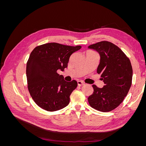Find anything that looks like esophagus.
I'll return each mask as SVG.
<instances>
[{
	"mask_svg": "<svg viewBox=\"0 0 146 146\" xmlns=\"http://www.w3.org/2000/svg\"><path fill=\"white\" fill-rule=\"evenodd\" d=\"M77 84H78V86H83V85H85V83H84L82 81H78Z\"/></svg>",
	"mask_w": 146,
	"mask_h": 146,
	"instance_id": "esophagus-1",
	"label": "esophagus"
}]
</instances>
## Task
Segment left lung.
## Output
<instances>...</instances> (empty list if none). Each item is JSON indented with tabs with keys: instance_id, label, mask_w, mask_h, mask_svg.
Here are the masks:
<instances>
[{
	"instance_id": "obj_1",
	"label": "left lung",
	"mask_w": 146,
	"mask_h": 146,
	"mask_svg": "<svg viewBox=\"0 0 146 146\" xmlns=\"http://www.w3.org/2000/svg\"><path fill=\"white\" fill-rule=\"evenodd\" d=\"M88 48L100 55L97 72L105 84L102 88L92 86L94 92L88 98V102L98 111H111L122 102L130 90L133 76L131 62L121 48L111 42L100 41Z\"/></svg>"
}]
</instances>
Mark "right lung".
I'll use <instances>...</instances> for the list:
<instances>
[{
    "instance_id": "right-lung-1",
    "label": "right lung",
    "mask_w": 146,
    "mask_h": 146,
    "mask_svg": "<svg viewBox=\"0 0 146 146\" xmlns=\"http://www.w3.org/2000/svg\"><path fill=\"white\" fill-rule=\"evenodd\" d=\"M81 47L50 42L38 46L31 52L26 68L28 90L39 107L55 111L68 105L77 82H66L56 71L67 68L70 55Z\"/></svg>"
}]
</instances>
